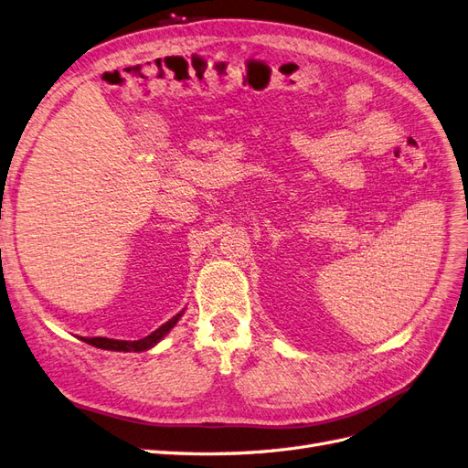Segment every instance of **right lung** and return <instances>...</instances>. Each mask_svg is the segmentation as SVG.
Wrapping results in <instances>:
<instances>
[{"label":"right lung","instance_id":"obj_1","mask_svg":"<svg viewBox=\"0 0 468 468\" xmlns=\"http://www.w3.org/2000/svg\"><path fill=\"white\" fill-rule=\"evenodd\" d=\"M180 315L182 314L175 315L170 322L160 325L156 331L151 333V335H146L144 339H139V341H117V339H105V337H82V341H86L88 345L98 346V349H108V351H127V353L129 351H146V349H151V346H154L172 327L176 325Z\"/></svg>","mask_w":468,"mask_h":468}]
</instances>
